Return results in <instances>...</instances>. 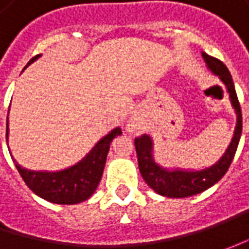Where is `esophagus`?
<instances>
[{
    "mask_svg": "<svg viewBox=\"0 0 249 249\" xmlns=\"http://www.w3.org/2000/svg\"><path fill=\"white\" fill-rule=\"evenodd\" d=\"M129 130L130 131H134L136 130V124H129Z\"/></svg>",
    "mask_w": 249,
    "mask_h": 249,
    "instance_id": "1",
    "label": "esophagus"
}]
</instances>
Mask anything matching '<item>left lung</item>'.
Returning <instances> with one entry per match:
<instances>
[{
    "label": "left lung",
    "instance_id": "8db88e82",
    "mask_svg": "<svg viewBox=\"0 0 249 249\" xmlns=\"http://www.w3.org/2000/svg\"><path fill=\"white\" fill-rule=\"evenodd\" d=\"M208 68L219 76V79L225 83L226 89L229 91L231 104L234 107L237 113V126L234 130V137L231 140L229 148L226 149L225 155L211 167H206L204 170L196 172H188V170H166L163 167L157 165L152 159V141L148 136L142 134L141 137H136L134 145L139 159L140 173L145 183L148 184L155 193L160 196H169V198H186V196H196L206 188L212 187L217 183L222 177L225 176L226 172L233 162L235 151L240 142L241 130H243V115H241V107L237 98V92L234 89V83L231 79V74L226 65L217 58H213L208 53H202Z\"/></svg>",
    "mask_w": 249,
    "mask_h": 249
}]
</instances>
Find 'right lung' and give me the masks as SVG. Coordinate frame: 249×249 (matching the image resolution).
Wrapping results in <instances>:
<instances>
[{"label": "right lung", "mask_w": 249, "mask_h": 249, "mask_svg": "<svg viewBox=\"0 0 249 249\" xmlns=\"http://www.w3.org/2000/svg\"><path fill=\"white\" fill-rule=\"evenodd\" d=\"M40 55H36L27 65L36 61ZM122 134V130L116 127L108 136L100 140L97 145L91 149L90 154L82 159L77 165L61 172H33L20 167L16 162L15 166L23 181L34 194L44 199L61 204L73 205L86 201L92 196L100 183L104 166L107 162V155L109 151L110 142L116 136ZM6 137H8V124H6Z\"/></svg>", "instance_id": "obj_1"}]
</instances>
